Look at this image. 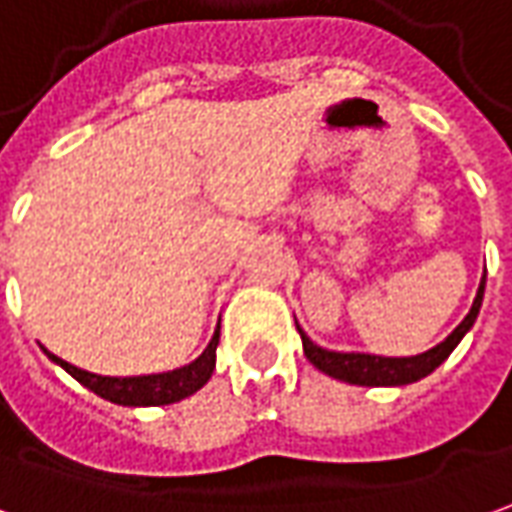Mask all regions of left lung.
Wrapping results in <instances>:
<instances>
[{
    "instance_id": "8db88e82",
    "label": "left lung",
    "mask_w": 512,
    "mask_h": 512,
    "mask_svg": "<svg viewBox=\"0 0 512 512\" xmlns=\"http://www.w3.org/2000/svg\"><path fill=\"white\" fill-rule=\"evenodd\" d=\"M482 292H485V278L479 284L477 298L471 312L465 315V320L451 331L449 337L440 345H435L432 351L418 354V357H373V354H337V351H326L315 345L306 334L301 331L303 340V354L306 359L315 365L317 370H323L331 379H340L348 384H362V387H396V384H412L418 379L429 376L432 370L438 368L443 359L449 357L451 351L457 348V343L465 337V331L474 326V320L479 315V306H482Z\"/></svg>"
}]
</instances>
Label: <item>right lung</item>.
Returning <instances> with one entry per match:
<instances>
[{
	"mask_svg": "<svg viewBox=\"0 0 512 512\" xmlns=\"http://www.w3.org/2000/svg\"><path fill=\"white\" fill-rule=\"evenodd\" d=\"M217 343H220V326L214 331L209 348L192 365L169 370V373H155V376H128V379L88 373V370H80L69 365V362H63L55 354H49V359L58 362L66 373H72L77 382L88 387L91 393L105 398V401H114V404H122V407H161V404H175L181 398L192 396L209 382L214 365H217Z\"/></svg>",
	"mask_w": 512,
	"mask_h": 512,
	"instance_id": "add662e5",
	"label": "right lung"
}]
</instances>
